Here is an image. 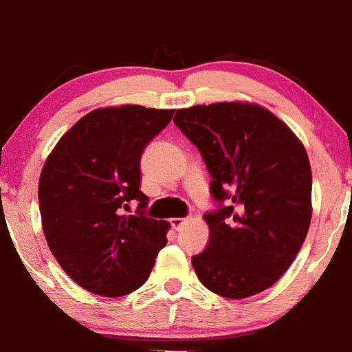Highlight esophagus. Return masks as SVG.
<instances>
[{
  "mask_svg": "<svg viewBox=\"0 0 352 352\" xmlns=\"http://www.w3.org/2000/svg\"><path fill=\"white\" fill-rule=\"evenodd\" d=\"M186 223H187L186 217H172V219H170V224H172V228L177 229V231H179V229Z\"/></svg>",
  "mask_w": 352,
  "mask_h": 352,
  "instance_id": "34e87169",
  "label": "esophagus"
}]
</instances>
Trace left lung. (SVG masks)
Instances as JSON below:
<instances>
[{"mask_svg": "<svg viewBox=\"0 0 352 352\" xmlns=\"http://www.w3.org/2000/svg\"><path fill=\"white\" fill-rule=\"evenodd\" d=\"M173 123L212 177L216 209L204 214L209 241L192 256L199 280L226 298L260 294L287 272L309 231L305 148L275 114L246 102L179 109Z\"/></svg>", "mask_w": 352, "mask_h": 352, "instance_id": "8db88e82", "label": "left lung"}]
</instances>
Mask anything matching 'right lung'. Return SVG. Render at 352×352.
Wrapping results in <instances>:
<instances>
[{
	"instance_id": "1",
	"label": "right lung",
	"mask_w": 352,
	"mask_h": 352,
	"mask_svg": "<svg viewBox=\"0 0 352 352\" xmlns=\"http://www.w3.org/2000/svg\"><path fill=\"white\" fill-rule=\"evenodd\" d=\"M173 109L128 104L96 109L65 133L43 165L38 204L55 260L79 287L123 297L150 276L166 244V221L145 216L140 190L145 148ZM139 202L135 214L129 204Z\"/></svg>"
}]
</instances>
